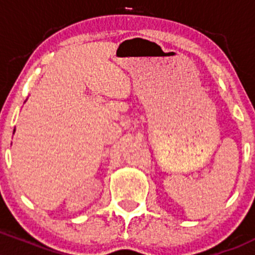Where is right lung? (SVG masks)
Here are the masks:
<instances>
[{
	"mask_svg": "<svg viewBox=\"0 0 255 255\" xmlns=\"http://www.w3.org/2000/svg\"><path fill=\"white\" fill-rule=\"evenodd\" d=\"M14 130H15V128H14Z\"/></svg>",
	"mask_w": 255,
	"mask_h": 255,
	"instance_id": "add662e5",
	"label": "right lung"
}]
</instances>
